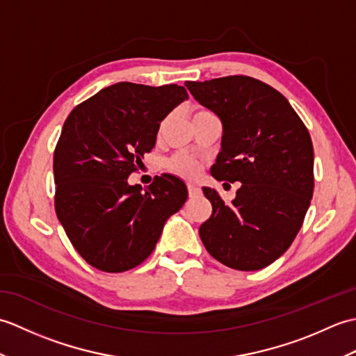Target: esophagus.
Wrapping results in <instances>:
<instances>
[{
  "instance_id": "34e87169",
  "label": "esophagus",
  "mask_w": 356,
  "mask_h": 356,
  "mask_svg": "<svg viewBox=\"0 0 356 356\" xmlns=\"http://www.w3.org/2000/svg\"><path fill=\"white\" fill-rule=\"evenodd\" d=\"M188 193H190V197H197V195L202 194L200 188L194 184H188Z\"/></svg>"
}]
</instances>
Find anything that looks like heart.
<instances>
[{"mask_svg":"<svg viewBox=\"0 0 356 356\" xmlns=\"http://www.w3.org/2000/svg\"><path fill=\"white\" fill-rule=\"evenodd\" d=\"M202 113H207L205 110H199L194 113V116L197 115H202ZM168 168L174 172L180 174V176H186V177H191L194 176L195 172H197L199 166H197V162L194 161V159H191L190 156L186 154H176L172 156L170 161H168Z\"/></svg>","mask_w":356,"mask_h":356,"instance_id":"1","label":"heart"}]
</instances>
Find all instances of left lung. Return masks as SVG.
Masks as SVG:
<instances>
[{
	"label": "left lung",
	"mask_w": 356,
	"mask_h": 356,
	"mask_svg": "<svg viewBox=\"0 0 356 356\" xmlns=\"http://www.w3.org/2000/svg\"><path fill=\"white\" fill-rule=\"evenodd\" d=\"M185 86L223 124L211 174L241 184L231 205L203 188L213 205L199 229L203 245L228 268H266L292 245L311 205V134L286 97L255 78L234 74Z\"/></svg>",
	"instance_id": "8db88e82"
}]
</instances>
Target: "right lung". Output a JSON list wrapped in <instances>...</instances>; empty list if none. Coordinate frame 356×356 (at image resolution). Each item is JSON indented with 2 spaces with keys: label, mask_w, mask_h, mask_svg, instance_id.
<instances>
[{
  "label": "right lung",
  "mask_w": 356,
  "mask_h": 356,
  "mask_svg": "<svg viewBox=\"0 0 356 356\" xmlns=\"http://www.w3.org/2000/svg\"><path fill=\"white\" fill-rule=\"evenodd\" d=\"M188 99L182 86L118 82L65 119L53 154L55 211L90 266L124 272L153 252L166 218L184 207L186 185L171 174L142 190L128 177L156 145L163 118Z\"/></svg>",
  "instance_id": "add662e5"
}]
</instances>
